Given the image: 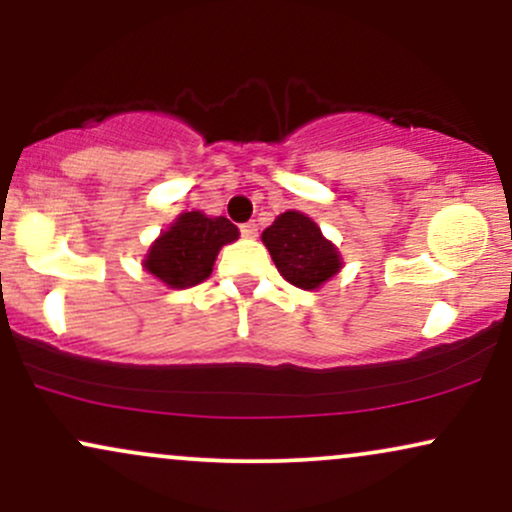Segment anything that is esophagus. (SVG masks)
<instances>
[{
	"mask_svg": "<svg viewBox=\"0 0 512 512\" xmlns=\"http://www.w3.org/2000/svg\"><path fill=\"white\" fill-rule=\"evenodd\" d=\"M240 236H243V238H255L257 236V226H255V223H243V226H240Z\"/></svg>",
	"mask_w": 512,
	"mask_h": 512,
	"instance_id": "esophagus-1",
	"label": "esophagus"
}]
</instances>
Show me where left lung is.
I'll return each mask as SVG.
<instances>
[{"instance_id":"8db88e82","label":"left lung","mask_w":512,"mask_h":512,"mask_svg":"<svg viewBox=\"0 0 512 512\" xmlns=\"http://www.w3.org/2000/svg\"><path fill=\"white\" fill-rule=\"evenodd\" d=\"M262 243L267 245L279 274L303 291L320 289L342 269L339 250L301 211H284L262 233Z\"/></svg>"}]
</instances>
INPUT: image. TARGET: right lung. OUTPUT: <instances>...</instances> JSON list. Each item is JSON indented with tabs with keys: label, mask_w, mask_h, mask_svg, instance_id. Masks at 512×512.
Wrapping results in <instances>:
<instances>
[{
	"label": "right lung",
	"mask_w": 512,
	"mask_h": 512,
	"mask_svg": "<svg viewBox=\"0 0 512 512\" xmlns=\"http://www.w3.org/2000/svg\"><path fill=\"white\" fill-rule=\"evenodd\" d=\"M238 236V228L226 216L209 219L202 211H185L156 238L144 267L170 289H190L207 279L219 250Z\"/></svg>",
	"instance_id": "right-lung-1"
}]
</instances>
